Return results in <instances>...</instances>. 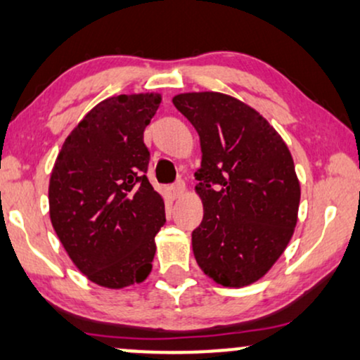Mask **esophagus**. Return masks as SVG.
I'll use <instances>...</instances> for the list:
<instances>
[{
    "label": "esophagus",
    "mask_w": 360,
    "mask_h": 360,
    "mask_svg": "<svg viewBox=\"0 0 360 360\" xmlns=\"http://www.w3.org/2000/svg\"><path fill=\"white\" fill-rule=\"evenodd\" d=\"M172 193H174L176 198H181L186 193V184L183 181H177L176 184H172Z\"/></svg>",
    "instance_id": "esophagus-1"
}]
</instances>
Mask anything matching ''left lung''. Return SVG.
Segmentation results:
<instances>
[{"mask_svg":"<svg viewBox=\"0 0 360 360\" xmlns=\"http://www.w3.org/2000/svg\"><path fill=\"white\" fill-rule=\"evenodd\" d=\"M172 103L201 139L195 262L216 284L251 285L282 256L297 224L301 184L288 144L261 112L229 94L181 93Z\"/></svg>","mask_w":360,"mask_h":360,"instance_id":"8db88e82","label":"left lung"}]
</instances>
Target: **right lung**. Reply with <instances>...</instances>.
Wrapping results in <instances>:
<instances>
[{"label":"right lung","mask_w":360,"mask_h":360,"mask_svg":"<svg viewBox=\"0 0 360 360\" xmlns=\"http://www.w3.org/2000/svg\"><path fill=\"white\" fill-rule=\"evenodd\" d=\"M159 93L111 96L63 143L49 177V219L68 256L91 282L124 289L148 279L165 199L149 184L144 129Z\"/></svg>","instance_id":"right-lung-1"}]
</instances>
